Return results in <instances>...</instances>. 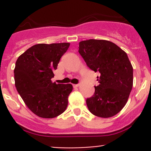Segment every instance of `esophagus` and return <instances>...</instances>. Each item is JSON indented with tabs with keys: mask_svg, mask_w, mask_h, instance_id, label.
I'll list each match as a JSON object with an SVG mask.
<instances>
[{
	"mask_svg": "<svg viewBox=\"0 0 151 151\" xmlns=\"http://www.w3.org/2000/svg\"><path fill=\"white\" fill-rule=\"evenodd\" d=\"M73 86H74V88H78V87L80 86V85H78V84H77V85H73Z\"/></svg>",
	"mask_w": 151,
	"mask_h": 151,
	"instance_id": "1",
	"label": "esophagus"
}]
</instances>
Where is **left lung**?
<instances>
[{"mask_svg": "<svg viewBox=\"0 0 151 151\" xmlns=\"http://www.w3.org/2000/svg\"><path fill=\"white\" fill-rule=\"evenodd\" d=\"M79 52L95 72L99 85L87 99L88 109L100 118L118 114L127 103L133 87V67L127 54L113 42L89 39L79 43Z\"/></svg>", "mask_w": 151, "mask_h": 151, "instance_id": "8db88e82", "label": "left lung"}]
</instances>
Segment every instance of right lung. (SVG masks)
<instances>
[{"label": "right lung", "mask_w": 151, "mask_h": 151, "mask_svg": "<svg viewBox=\"0 0 151 151\" xmlns=\"http://www.w3.org/2000/svg\"><path fill=\"white\" fill-rule=\"evenodd\" d=\"M69 43L38 44L28 49L16 61L15 86L32 112L43 118H53L66 110L71 84H56L51 79Z\"/></svg>", "instance_id": "1"}]
</instances>
